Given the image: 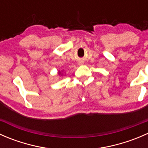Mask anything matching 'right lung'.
<instances>
[{
  "instance_id": "add662e5",
  "label": "right lung",
  "mask_w": 148,
  "mask_h": 148,
  "mask_svg": "<svg viewBox=\"0 0 148 148\" xmlns=\"http://www.w3.org/2000/svg\"><path fill=\"white\" fill-rule=\"evenodd\" d=\"M59 74H61V72H60V71H59Z\"/></svg>"
}]
</instances>
